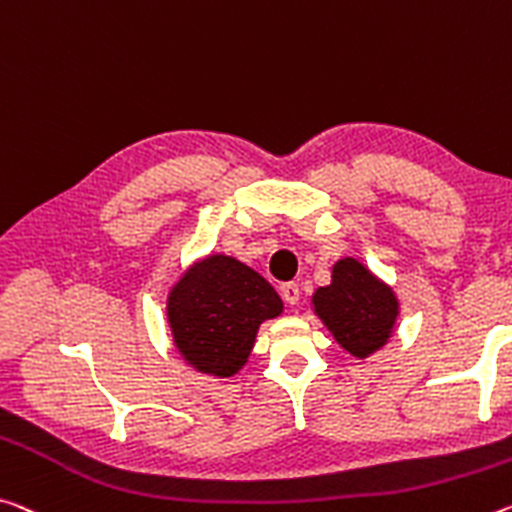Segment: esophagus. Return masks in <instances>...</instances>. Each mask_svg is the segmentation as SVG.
Segmentation results:
<instances>
[{
  "label": "esophagus",
  "mask_w": 512,
  "mask_h": 512,
  "mask_svg": "<svg viewBox=\"0 0 512 512\" xmlns=\"http://www.w3.org/2000/svg\"><path fill=\"white\" fill-rule=\"evenodd\" d=\"M280 296L285 298L287 305H298L300 289H298L296 282H282V285H280Z\"/></svg>",
  "instance_id": "1"
}]
</instances>
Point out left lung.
I'll list each match as a JSON object with an SVG mask.
<instances>
[{
    "mask_svg": "<svg viewBox=\"0 0 512 512\" xmlns=\"http://www.w3.org/2000/svg\"><path fill=\"white\" fill-rule=\"evenodd\" d=\"M314 314L353 358H369L392 337L399 298L355 257L332 266L330 285L312 294Z\"/></svg>",
    "mask_w": 512,
    "mask_h": 512,
    "instance_id": "obj_1",
    "label": "left lung"
}]
</instances>
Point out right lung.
I'll list each match as a JSON object with an SVG mask.
<instances>
[{
    "label": "right lung",
    "mask_w": 512,
    "mask_h": 512,
    "mask_svg": "<svg viewBox=\"0 0 512 512\" xmlns=\"http://www.w3.org/2000/svg\"><path fill=\"white\" fill-rule=\"evenodd\" d=\"M282 310L285 305L269 282L227 255L191 264L166 300L168 326L184 362L216 378L243 369L259 326Z\"/></svg>",
    "instance_id": "1"
}]
</instances>
